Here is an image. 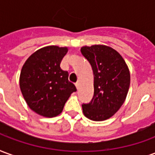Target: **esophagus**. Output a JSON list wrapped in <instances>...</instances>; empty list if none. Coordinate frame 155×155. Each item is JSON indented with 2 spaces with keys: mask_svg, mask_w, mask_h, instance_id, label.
Here are the masks:
<instances>
[{
  "mask_svg": "<svg viewBox=\"0 0 155 155\" xmlns=\"http://www.w3.org/2000/svg\"><path fill=\"white\" fill-rule=\"evenodd\" d=\"M75 86H76L77 89H79V86H80V82H76V83H75Z\"/></svg>",
  "mask_w": 155,
  "mask_h": 155,
  "instance_id": "esophagus-1",
  "label": "esophagus"
}]
</instances>
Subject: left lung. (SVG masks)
Masks as SVG:
<instances>
[{"mask_svg": "<svg viewBox=\"0 0 155 155\" xmlns=\"http://www.w3.org/2000/svg\"><path fill=\"white\" fill-rule=\"evenodd\" d=\"M81 54L91 64L94 74V96L82 104L84 116L103 121L113 116L126 99L130 74L123 57L104 45L83 46Z\"/></svg>", "mask_w": 155, "mask_h": 155, "instance_id": "1", "label": "left lung"}]
</instances>
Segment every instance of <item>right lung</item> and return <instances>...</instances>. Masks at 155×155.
<instances>
[{
  "label": "right lung",
  "instance_id": "right-lung-1",
  "mask_svg": "<svg viewBox=\"0 0 155 155\" xmlns=\"http://www.w3.org/2000/svg\"><path fill=\"white\" fill-rule=\"evenodd\" d=\"M67 47L49 45L36 51L26 60L21 71L20 88L31 110L44 117L57 116L76 88L68 80L61 62Z\"/></svg>",
  "mask_w": 155,
  "mask_h": 155
}]
</instances>
